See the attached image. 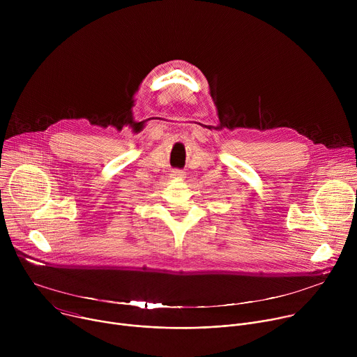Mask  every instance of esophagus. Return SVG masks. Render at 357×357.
Instances as JSON below:
<instances>
[{"instance_id": "esophagus-1", "label": "esophagus", "mask_w": 357, "mask_h": 357, "mask_svg": "<svg viewBox=\"0 0 357 357\" xmlns=\"http://www.w3.org/2000/svg\"><path fill=\"white\" fill-rule=\"evenodd\" d=\"M172 178H183L185 176V172L181 171V169H174L172 174H171Z\"/></svg>"}]
</instances>
